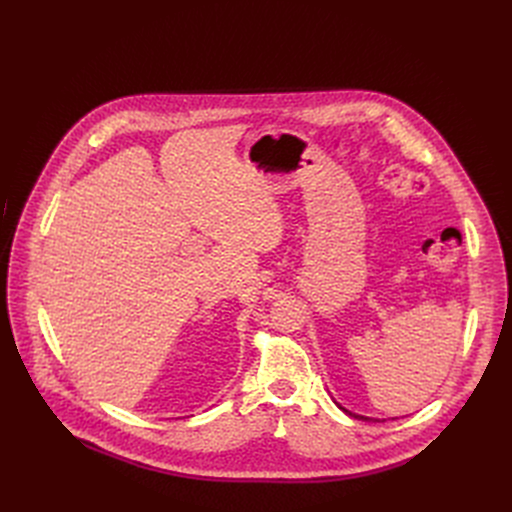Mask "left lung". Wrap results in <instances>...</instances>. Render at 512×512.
I'll return each mask as SVG.
<instances>
[{
    "label": "left lung",
    "mask_w": 512,
    "mask_h": 512,
    "mask_svg": "<svg viewBox=\"0 0 512 512\" xmlns=\"http://www.w3.org/2000/svg\"><path fill=\"white\" fill-rule=\"evenodd\" d=\"M340 407V405H338ZM346 415H351V417H355V419H363V421H373V423H380V419H371V417H363V415H357V413H351V411H346L344 407H340Z\"/></svg>",
    "instance_id": "1"
}]
</instances>
